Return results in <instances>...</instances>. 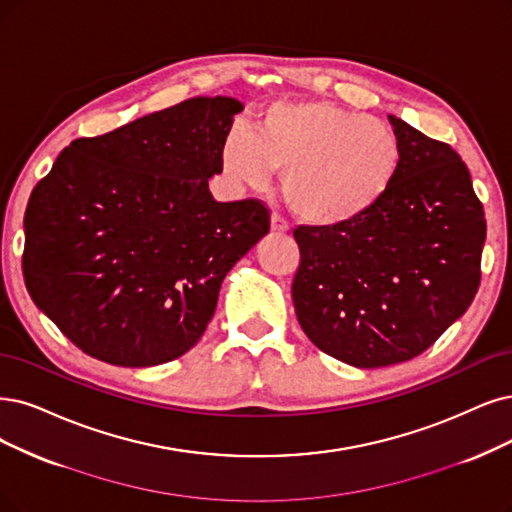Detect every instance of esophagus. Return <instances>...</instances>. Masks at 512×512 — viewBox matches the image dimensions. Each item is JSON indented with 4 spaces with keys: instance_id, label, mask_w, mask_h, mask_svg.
I'll list each match as a JSON object with an SVG mask.
<instances>
[{
    "instance_id": "esophagus-1",
    "label": "esophagus",
    "mask_w": 512,
    "mask_h": 512,
    "mask_svg": "<svg viewBox=\"0 0 512 512\" xmlns=\"http://www.w3.org/2000/svg\"><path fill=\"white\" fill-rule=\"evenodd\" d=\"M272 232L274 234H287L289 232L287 219L280 217V215H272Z\"/></svg>"
}]
</instances>
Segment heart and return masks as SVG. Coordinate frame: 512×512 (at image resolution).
<instances>
[{
  "label": "heart",
  "instance_id": "obj_1",
  "mask_svg": "<svg viewBox=\"0 0 512 512\" xmlns=\"http://www.w3.org/2000/svg\"><path fill=\"white\" fill-rule=\"evenodd\" d=\"M232 181L263 187L272 170L285 175L291 211L314 227L356 221L396 179L401 149L394 130L329 101H287L263 109L255 132L234 126L221 143Z\"/></svg>",
  "mask_w": 512,
  "mask_h": 512
}]
</instances>
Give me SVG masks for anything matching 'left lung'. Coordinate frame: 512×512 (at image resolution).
I'll return each instance as SVG.
<instances>
[{"mask_svg": "<svg viewBox=\"0 0 512 512\" xmlns=\"http://www.w3.org/2000/svg\"><path fill=\"white\" fill-rule=\"evenodd\" d=\"M401 166L369 213L339 227L297 225L293 304L310 342L377 369L428 350L481 282L483 204L447 143L388 116Z\"/></svg>", "mask_w": 512, "mask_h": 512, "instance_id": "left-lung-1", "label": "left lung"}]
</instances>
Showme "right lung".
Segmentation results:
<instances>
[{"label":"right lung","mask_w":512,"mask_h":512,"mask_svg":"<svg viewBox=\"0 0 512 512\" xmlns=\"http://www.w3.org/2000/svg\"><path fill=\"white\" fill-rule=\"evenodd\" d=\"M242 103L196 97L65 147L25 211L23 276L61 333L118 367L198 344L225 274L270 232L261 200L217 202Z\"/></svg>","instance_id":"obj_1"}]
</instances>
